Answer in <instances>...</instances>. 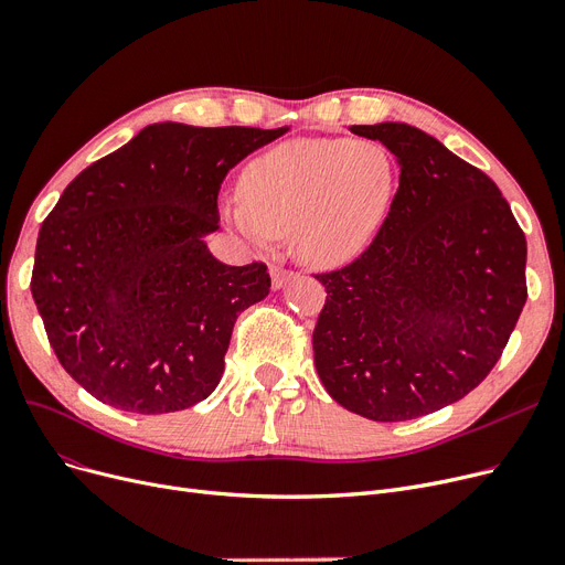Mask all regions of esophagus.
<instances>
[{
  "instance_id": "34e87169",
  "label": "esophagus",
  "mask_w": 565,
  "mask_h": 565,
  "mask_svg": "<svg viewBox=\"0 0 565 565\" xmlns=\"http://www.w3.org/2000/svg\"><path fill=\"white\" fill-rule=\"evenodd\" d=\"M290 273L284 269L281 265H269V279H273V288L279 290L281 286H286V281H290Z\"/></svg>"
}]
</instances>
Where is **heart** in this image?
I'll list each match as a JSON object with an SVG mask.
<instances>
[{
    "mask_svg": "<svg viewBox=\"0 0 565 565\" xmlns=\"http://www.w3.org/2000/svg\"><path fill=\"white\" fill-rule=\"evenodd\" d=\"M397 184L392 154L376 140L298 138L244 168L228 216L254 244L290 233L311 265H341L376 235Z\"/></svg>",
    "mask_w": 565,
    "mask_h": 565,
    "instance_id": "1",
    "label": "heart"
}]
</instances>
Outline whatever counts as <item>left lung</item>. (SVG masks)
I'll return each instance as SVG.
<instances>
[{"label": "left lung", "instance_id": "obj_1", "mask_svg": "<svg viewBox=\"0 0 565 565\" xmlns=\"http://www.w3.org/2000/svg\"><path fill=\"white\" fill-rule=\"evenodd\" d=\"M399 163V189L360 258L313 275L326 305L313 364L362 418L402 423L459 402L499 362L526 302V237L499 186L402 121L351 127Z\"/></svg>", "mask_w": 565, "mask_h": 565}]
</instances>
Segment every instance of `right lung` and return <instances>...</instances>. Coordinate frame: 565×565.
<instances>
[{
	"label": "right lung",
	"instance_id": "obj_1",
	"mask_svg": "<svg viewBox=\"0 0 565 565\" xmlns=\"http://www.w3.org/2000/svg\"><path fill=\"white\" fill-rule=\"evenodd\" d=\"M281 129L145 127L60 195L36 239L32 296L60 364L99 402L173 413L210 397L265 263L224 265L205 235L228 170Z\"/></svg>",
	"mask_w": 565,
	"mask_h": 565
}]
</instances>
